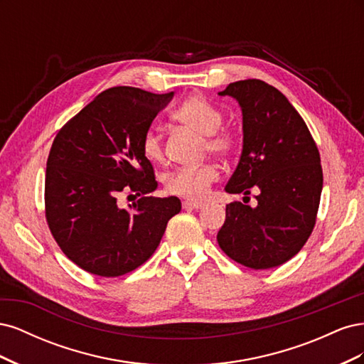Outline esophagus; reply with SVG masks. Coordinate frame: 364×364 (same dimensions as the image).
Segmentation results:
<instances>
[{"label": "esophagus", "instance_id": "esophagus-1", "mask_svg": "<svg viewBox=\"0 0 364 364\" xmlns=\"http://www.w3.org/2000/svg\"><path fill=\"white\" fill-rule=\"evenodd\" d=\"M182 206L185 209H200L203 206L202 202H196V200H183Z\"/></svg>", "mask_w": 364, "mask_h": 364}]
</instances>
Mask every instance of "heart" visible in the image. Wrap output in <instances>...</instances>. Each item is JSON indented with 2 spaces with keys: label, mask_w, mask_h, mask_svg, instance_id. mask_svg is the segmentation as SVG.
<instances>
[{
  "label": "heart",
  "mask_w": 364,
  "mask_h": 364,
  "mask_svg": "<svg viewBox=\"0 0 364 364\" xmlns=\"http://www.w3.org/2000/svg\"><path fill=\"white\" fill-rule=\"evenodd\" d=\"M173 119L181 126L205 136L203 149L217 156H228L237 146L232 132L222 129L223 114L206 98L193 95L174 109ZM141 151L151 164L164 159L162 139L156 129H147L141 139ZM218 179V168L214 164H203L196 168H179L165 176L164 186L170 194L190 200H202L211 185Z\"/></svg>",
  "instance_id": "b5f03b06"
}]
</instances>
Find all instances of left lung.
<instances>
[{
    "label": "left lung",
    "mask_w": 364,
    "mask_h": 364,
    "mask_svg": "<svg viewBox=\"0 0 364 364\" xmlns=\"http://www.w3.org/2000/svg\"><path fill=\"white\" fill-rule=\"evenodd\" d=\"M218 94L234 97L243 112V151L226 191L259 190L255 208L226 205L218 246L249 269L278 267L314 229L323 185L321 155L299 112L274 86L247 79Z\"/></svg>",
    "instance_id": "8db88e82"
}]
</instances>
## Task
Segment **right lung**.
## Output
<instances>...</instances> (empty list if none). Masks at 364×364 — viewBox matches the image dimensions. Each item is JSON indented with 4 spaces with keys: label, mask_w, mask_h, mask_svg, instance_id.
Wrapping results in <instances>:
<instances>
[{
    "label": "right lung",
    "mask_w": 364,
    "mask_h": 364,
    "mask_svg": "<svg viewBox=\"0 0 364 364\" xmlns=\"http://www.w3.org/2000/svg\"><path fill=\"white\" fill-rule=\"evenodd\" d=\"M173 92L115 86L98 94L53 141L46 171V218L53 238L74 264L97 277L138 269L161 243L178 197L155 191L141 139ZM121 192L140 199L121 208Z\"/></svg>",
    "instance_id": "right-lung-1"
}]
</instances>
